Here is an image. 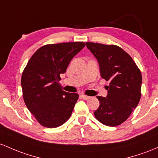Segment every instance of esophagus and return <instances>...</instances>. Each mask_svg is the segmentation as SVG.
I'll list each match as a JSON object with an SVG mask.
<instances>
[{"label":"esophagus","mask_w":158,"mask_h":158,"mask_svg":"<svg viewBox=\"0 0 158 158\" xmlns=\"http://www.w3.org/2000/svg\"><path fill=\"white\" fill-rule=\"evenodd\" d=\"M81 97L83 99H84V100H88V99L90 98L89 96H88V95H81Z\"/></svg>","instance_id":"34e87169"}]
</instances>
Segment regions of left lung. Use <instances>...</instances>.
I'll use <instances>...</instances> for the list:
<instances>
[{
    "label": "left lung",
    "mask_w": 158,
    "mask_h": 158,
    "mask_svg": "<svg viewBox=\"0 0 158 158\" xmlns=\"http://www.w3.org/2000/svg\"><path fill=\"white\" fill-rule=\"evenodd\" d=\"M86 44L98 60L102 77L110 82L107 96H96L100 105L94 115L104 125L117 126L129 117L139 102L141 72L131 56L118 46Z\"/></svg>",
    "instance_id": "8db88e82"
}]
</instances>
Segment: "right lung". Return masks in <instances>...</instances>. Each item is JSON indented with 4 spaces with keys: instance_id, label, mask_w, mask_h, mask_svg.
Returning <instances> with one entry per match:
<instances>
[{
    "instance_id": "add662e5",
    "label": "right lung",
    "mask_w": 158,
    "mask_h": 158,
    "mask_svg": "<svg viewBox=\"0 0 158 158\" xmlns=\"http://www.w3.org/2000/svg\"><path fill=\"white\" fill-rule=\"evenodd\" d=\"M84 46L81 42L46 45L28 61L22 77L23 97L27 107L44 127H59L72 115L78 94L63 91L59 81Z\"/></svg>"
}]
</instances>
